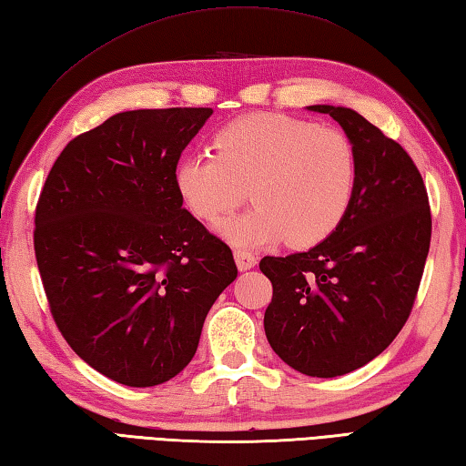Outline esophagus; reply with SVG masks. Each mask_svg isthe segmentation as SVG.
Listing matches in <instances>:
<instances>
[{
    "label": "esophagus",
    "mask_w": 466,
    "mask_h": 466,
    "mask_svg": "<svg viewBox=\"0 0 466 466\" xmlns=\"http://www.w3.org/2000/svg\"><path fill=\"white\" fill-rule=\"evenodd\" d=\"M233 256H235V264H238L241 272H248L258 264V256L251 254L248 249H235Z\"/></svg>",
    "instance_id": "obj_1"
}]
</instances>
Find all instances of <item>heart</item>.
Returning <instances> with one entry per match:
<instances>
[{
  "label": "heart",
  "mask_w": 466,
  "mask_h": 466,
  "mask_svg": "<svg viewBox=\"0 0 466 466\" xmlns=\"http://www.w3.org/2000/svg\"><path fill=\"white\" fill-rule=\"evenodd\" d=\"M215 155L177 163L176 187L187 210L208 225L225 220L249 187L254 208L218 228L238 248H313L346 218L358 182L356 149L338 128L287 114H249L215 135Z\"/></svg>",
  "instance_id": "heart-1"
}]
</instances>
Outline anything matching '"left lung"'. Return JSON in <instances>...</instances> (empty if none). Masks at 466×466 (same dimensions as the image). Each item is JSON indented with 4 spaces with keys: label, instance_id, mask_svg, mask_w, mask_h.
I'll list each match as a JSON object with an SVG mask.
<instances>
[{
    "label": "left lung",
    "instance_id": "1",
    "mask_svg": "<svg viewBox=\"0 0 466 466\" xmlns=\"http://www.w3.org/2000/svg\"><path fill=\"white\" fill-rule=\"evenodd\" d=\"M307 110L329 114L352 141L356 194L328 239L259 262L274 289L264 329L290 369L333 379L369 364L401 331L426 266L431 215L421 174L401 145L352 108Z\"/></svg>",
    "mask_w": 466,
    "mask_h": 466
}]
</instances>
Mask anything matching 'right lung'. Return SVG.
Segmentation results:
<instances>
[{"mask_svg":"<svg viewBox=\"0 0 466 466\" xmlns=\"http://www.w3.org/2000/svg\"><path fill=\"white\" fill-rule=\"evenodd\" d=\"M212 108L118 112L48 171L35 251L53 319L81 360L127 387L182 372L220 292L227 243L182 207L176 167Z\"/></svg>","mask_w":466,"mask_h":466,"instance_id":"add662e5","label":"right lung"}]
</instances>
